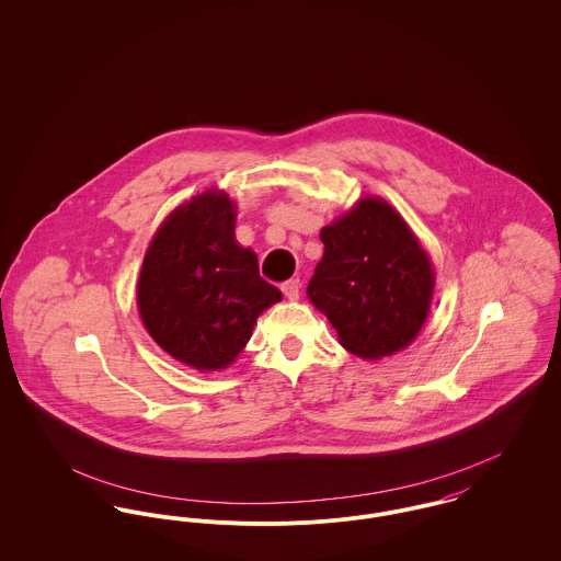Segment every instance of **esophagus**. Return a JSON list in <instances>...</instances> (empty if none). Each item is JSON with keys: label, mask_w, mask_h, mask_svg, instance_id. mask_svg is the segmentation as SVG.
Here are the masks:
<instances>
[{"label": "esophagus", "mask_w": 561, "mask_h": 561, "mask_svg": "<svg viewBox=\"0 0 561 561\" xmlns=\"http://www.w3.org/2000/svg\"><path fill=\"white\" fill-rule=\"evenodd\" d=\"M299 287H301L299 278H289V280H285V283L280 285V289H283V294H285V298L287 299H298Z\"/></svg>", "instance_id": "34e87169"}]
</instances>
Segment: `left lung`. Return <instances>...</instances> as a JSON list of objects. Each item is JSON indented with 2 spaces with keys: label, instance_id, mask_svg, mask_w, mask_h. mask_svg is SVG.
<instances>
[{
  "label": "left lung",
  "instance_id": "left-lung-1",
  "mask_svg": "<svg viewBox=\"0 0 561 561\" xmlns=\"http://www.w3.org/2000/svg\"><path fill=\"white\" fill-rule=\"evenodd\" d=\"M321 242L308 298L340 344L364 359L409 346L430 312L434 270L407 221L385 199L364 197L321 229Z\"/></svg>",
  "mask_w": 561,
  "mask_h": 561
}]
</instances>
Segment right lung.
<instances>
[{"mask_svg":"<svg viewBox=\"0 0 561 561\" xmlns=\"http://www.w3.org/2000/svg\"><path fill=\"white\" fill-rule=\"evenodd\" d=\"M236 206L206 191L157 229L138 278L150 337L195 370H224L249 342L263 310L283 294L260 276L257 255L233 236Z\"/></svg>","mask_w":561,"mask_h":561,"instance_id":"add662e5","label":"right lung"}]
</instances>
